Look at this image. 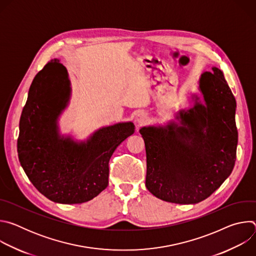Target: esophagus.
Listing matches in <instances>:
<instances>
[{
  "label": "esophagus",
  "instance_id": "34e87169",
  "mask_svg": "<svg viewBox=\"0 0 256 256\" xmlns=\"http://www.w3.org/2000/svg\"><path fill=\"white\" fill-rule=\"evenodd\" d=\"M134 120L138 124V126H142V124H146V122L149 120V116H148L147 112H140L136 114V116L134 118Z\"/></svg>",
  "mask_w": 256,
  "mask_h": 256
}]
</instances>
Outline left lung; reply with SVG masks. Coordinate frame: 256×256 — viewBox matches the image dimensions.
<instances>
[{
  "label": "left lung",
  "instance_id": "8db88e82",
  "mask_svg": "<svg viewBox=\"0 0 256 256\" xmlns=\"http://www.w3.org/2000/svg\"><path fill=\"white\" fill-rule=\"evenodd\" d=\"M198 80L192 106L175 120L142 126L147 154L146 188L156 198L194 204L208 198L230 176L236 161V100L216 66Z\"/></svg>",
  "mask_w": 256,
  "mask_h": 256
}]
</instances>
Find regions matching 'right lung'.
I'll use <instances>...</instances> for the list:
<instances>
[{"label": "right lung", "mask_w": 256, "mask_h": 256, "mask_svg": "<svg viewBox=\"0 0 256 256\" xmlns=\"http://www.w3.org/2000/svg\"><path fill=\"white\" fill-rule=\"evenodd\" d=\"M72 86L66 68L54 58L32 81L19 124L17 152L32 184L58 204H82L108 186V162L134 132L132 122L102 126L86 140L62 134L60 116L68 105Z\"/></svg>", "instance_id": "obj_1"}]
</instances>
